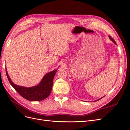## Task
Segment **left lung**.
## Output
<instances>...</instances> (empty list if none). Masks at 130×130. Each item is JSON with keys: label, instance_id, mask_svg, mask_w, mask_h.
Listing matches in <instances>:
<instances>
[{"label": "left lung", "instance_id": "obj_1", "mask_svg": "<svg viewBox=\"0 0 130 130\" xmlns=\"http://www.w3.org/2000/svg\"><path fill=\"white\" fill-rule=\"evenodd\" d=\"M109 40H111V41H112V42H113L114 43H115V44H116L117 45V44H116V42H115V40H113V38H112V37H111V36H109ZM104 97V96H103V97H102V98H100V99H97L96 100H94V101H93V102H95V101H99V100L101 99H102V98H103Z\"/></svg>", "mask_w": 130, "mask_h": 130}]
</instances>
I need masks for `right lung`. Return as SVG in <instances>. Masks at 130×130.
Here are the masks:
<instances>
[{
    "mask_svg": "<svg viewBox=\"0 0 130 130\" xmlns=\"http://www.w3.org/2000/svg\"><path fill=\"white\" fill-rule=\"evenodd\" d=\"M6 73L7 78L14 89L25 99L29 101H41L49 96L52 91L53 79L57 69L46 73L38 85L30 87H25L14 84L8 75L6 68Z\"/></svg>",
    "mask_w": 130,
    "mask_h": 130,
    "instance_id": "1",
    "label": "right lung"
}]
</instances>
